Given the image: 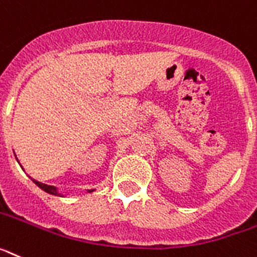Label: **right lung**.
<instances>
[{"label": "right lung", "instance_id": "right-lung-1", "mask_svg": "<svg viewBox=\"0 0 257 257\" xmlns=\"http://www.w3.org/2000/svg\"><path fill=\"white\" fill-rule=\"evenodd\" d=\"M34 182H35V185L39 186V187H40L41 190H43V191L48 192V194H50V195H56V196H62V195H61L60 192H58V190H57V188L54 187V186L45 185V183H41V182L35 181V179H34ZM92 191H93V190H89L88 192H92Z\"/></svg>", "mask_w": 257, "mask_h": 257}]
</instances>
